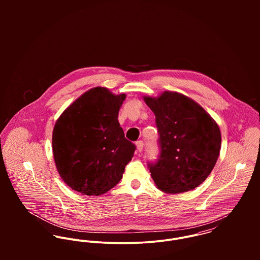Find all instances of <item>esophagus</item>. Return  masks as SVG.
<instances>
[{"mask_svg": "<svg viewBox=\"0 0 260 260\" xmlns=\"http://www.w3.org/2000/svg\"><path fill=\"white\" fill-rule=\"evenodd\" d=\"M136 146H137V150L141 152L143 150V147H144V142L142 140H139V141L136 142Z\"/></svg>", "mask_w": 260, "mask_h": 260, "instance_id": "34e87169", "label": "esophagus"}]
</instances>
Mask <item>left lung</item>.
<instances>
[{"label":"left lung","instance_id":"8db88e82","mask_svg":"<svg viewBox=\"0 0 260 260\" xmlns=\"http://www.w3.org/2000/svg\"><path fill=\"white\" fill-rule=\"evenodd\" d=\"M155 114L160 153L148 162L156 186L166 193H181L200 185L219 156L218 125L200 105L176 92L144 97Z\"/></svg>","mask_w":260,"mask_h":260}]
</instances>
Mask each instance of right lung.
I'll use <instances>...</instances> for the list:
<instances>
[{"instance_id":"right-lung-1","label":"right lung","mask_w":260,"mask_h":260,"mask_svg":"<svg viewBox=\"0 0 260 260\" xmlns=\"http://www.w3.org/2000/svg\"><path fill=\"white\" fill-rule=\"evenodd\" d=\"M126 95L102 87L89 90L70 105L53 130V154L65 183L85 195H101L123 176L135 144L118 121Z\"/></svg>"}]
</instances>
